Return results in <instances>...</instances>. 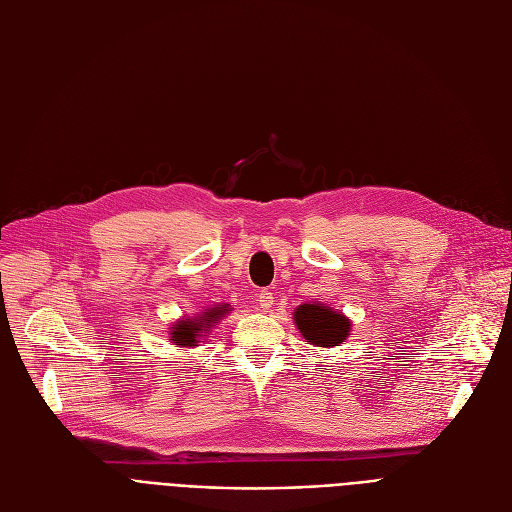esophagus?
Instances as JSON below:
<instances>
[{
	"mask_svg": "<svg viewBox=\"0 0 512 512\" xmlns=\"http://www.w3.org/2000/svg\"><path fill=\"white\" fill-rule=\"evenodd\" d=\"M272 305H274V294L270 290H259L255 297V307L259 311H270Z\"/></svg>",
	"mask_w": 512,
	"mask_h": 512,
	"instance_id": "1",
	"label": "esophagus"
}]
</instances>
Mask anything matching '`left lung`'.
<instances>
[{
  "instance_id": "1",
  "label": "left lung",
  "mask_w": 512,
  "mask_h": 512,
  "mask_svg": "<svg viewBox=\"0 0 512 512\" xmlns=\"http://www.w3.org/2000/svg\"><path fill=\"white\" fill-rule=\"evenodd\" d=\"M297 330L305 338V342L321 348H334L346 342L351 336L353 321L342 311L328 307L319 301L303 303L292 313Z\"/></svg>"
}]
</instances>
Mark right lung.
I'll list each match as a JSON object with an SVG mask.
<instances>
[{
    "instance_id": "obj_1",
    "label": "right lung",
    "mask_w": 512,
    "mask_h": 512,
    "mask_svg": "<svg viewBox=\"0 0 512 512\" xmlns=\"http://www.w3.org/2000/svg\"><path fill=\"white\" fill-rule=\"evenodd\" d=\"M232 311L228 303L213 305L201 309L197 315H182L176 319L170 328V342L178 348H195L199 346L201 338H205L213 326H218V321L226 317Z\"/></svg>"
}]
</instances>
